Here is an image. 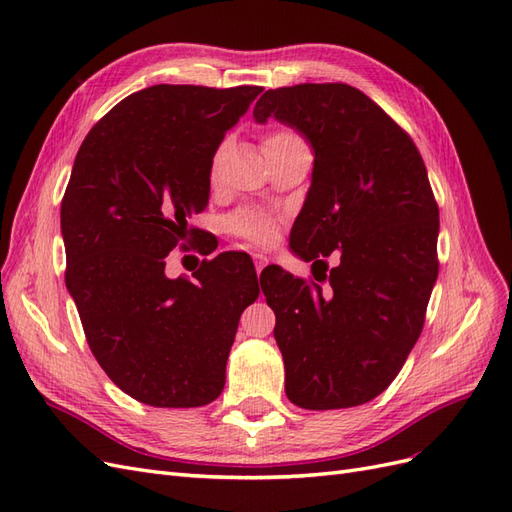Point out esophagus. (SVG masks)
<instances>
[{
  "instance_id": "obj_1",
  "label": "esophagus",
  "mask_w": 512,
  "mask_h": 512,
  "mask_svg": "<svg viewBox=\"0 0 512 512\" xmlns=\"http://www.w3.org/2000/svg\"><path fill=\"white\" fill-rule=\"evenodd\" d=\"M254 265H256V273L260 275L262 269H265V267L269 265V258L262 256V254H256V256H254Z\"/></svg>"
}]
</instances>
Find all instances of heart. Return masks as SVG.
<instances>
[{
    "label": "heart",
    "instance_id": "heart-1",
    "mask_svg": "<svg viewBox=\"0 0 512 512\" xmlns=\"http://www.w3.org/2000/svg\"><path fill=\"white\" fill-rule=\"evenodd\" d=\"M299 138L290 130H275L271 134L265 136V147L267 145H275V143H286V141H294ZM228 228L232 235L241 237L247 243L254 245H269L275 241L277 230H280V224H277L275 218L271 215L256 211V209H241L235 215L228 218Z\"/></svg>",
    "mask_w": 512,
    "mask_h": 512
}]
</instances>
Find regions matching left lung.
<instances>
[{
  "instance_id": "left-lung-1",
  "label": "left lung",
  "mask_w": 512,
  "mask_h": 512,
  "mask_svg": "<svg viewBox=\"0 0 512 512\" xmlns=\"http://www.w3.org/2000/svg\"><path fill=\"white\" fill-rule=\"evenodd\" d=\"M269 117L314 147L312 188L290 232L314 280L260 275L286 395L305 410L361 406L395 380L425 324L440 230L427 168L410 134L346 83L269 89L254 119Z\"/></svg>"
}]
</instances>
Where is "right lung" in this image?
Segmentation results:
<instances>
[{"label": "right lung", "instance_id": "add662e5", "mask_svg": "<svg viewBox=\"0 0 512 512\" xmlns=\"http://www.w3.org/2000/svg\"><path fill=\"white\" fill-rule=\"evenodd\" d=\"M262 87L153 85L113 106L76 153L61 200L66 286L87 344L123 393L156 408L218 399L252 258L224 252L168 280L166 256L198 237L213 156Z\"/></svg>", "mask_w": 512, "mask_h": 512}]
</instances>
